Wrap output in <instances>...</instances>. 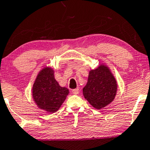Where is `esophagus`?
<instances>
[{
    "label": "esophagus",
    "instance_id": "34e87169",
    "mask_svg": "<svg viewBox=\"0 0 150 150\" xmlns=\"http://www.w3.org/2000/svg\"><path fill=\"white\" fill-rule=\"evenodd\" d=\"M72 93L74 94H75V95H76V94H78L79 93V88H75V89H73L72 90Z\"/></svg>",
    "mask_w": 150,
    "mask_h": 150
}]
</instances>
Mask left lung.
<instances>
[{"label": "left lung", "instance_id": "1", "mask_svg": "<svg viewBox=\"0 0 150 150\" xmlns=\"http://www.w3.org/2000/svg\"><path fill=\"white\" fill-rule=\"evenodd\" d=\"M117 87V81L111 71L107 66L102 64L89 71L83 94L92 106L99 110L114 100Z\"/></svg>", "mask_w": 150, "mask_h": 150}]
</instances>
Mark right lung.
<instances>
[{
    "instance_id": "1",
    "label": "right lung",
    "mask_w": 150,
    "mask_h": 150,
    "mask_svg": "<svg viewBox=\"0 0 150 150\" xmlns=\"http://www.w3.org/2000/svg\"><path fill=\"white\" fill-rule=\"evenodd\" d=\"M69 93V89L60 86L55 79L51 67H45L39 72L33 86L35 103L39 108L47 112L57 111Z\"/></svg>"
}]
</instances>
